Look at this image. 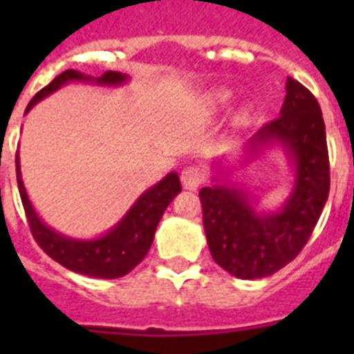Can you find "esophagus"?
<instances>
[{
	"label": "esophagus",
	"mask_w": 354,
	"mask_h": 354,
	"mask_svg": "<svg viewBox=\"0 0 354 354\" xmlns=\"http://www.w3.org/2000/svg\"><path fill=\"white\" fill-rule=\"evenodd\" d=\"M182 185H184L185 189H189V192H195L201 184H203V170L199 167H187V169L182 170Z\"/></svg>",
	"instance_id": "obj_1"
}]
</instances>
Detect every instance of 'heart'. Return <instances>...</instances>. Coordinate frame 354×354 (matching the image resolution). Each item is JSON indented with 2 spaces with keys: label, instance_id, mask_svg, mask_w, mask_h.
Listing matches in <instances>:
<instances>
[{
  "label": "heart",
  "instance_id": "1",
  "mask_svg": "<svg viewBox=\"0 0 354 354\" xmlns=\"http://www.w3.org/2000/svg\"><path fill=\"white\" fill-rule=\"evenodd\" d=\"M233 98V93L231 91H227V88H220V91H214V93L208 94V106H212V108H216V106H223V104H227V102Z\"/></svg>",
  "mask_w": 354,
  "mask_h": 354
}]
</instances>
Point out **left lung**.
Returning a JSON list of instances; mask_svg holds the SVG:
<instances>
[{"mask_svg": "<svg viewBox=\"0 0 354 354\" xmlns=\"http://www.w3.org/2000/svg\"><path fill=\"white\" fill-rule=\"evenodd\" d=\"M279 147L288 159L292 187L274 210H263L246 192L227 155L212 162V185L199 192L203 225L218 266L237 279L277 273L301 252L330 193L326 129L317 98L296 80H286L281 115L261 127L243 147L241 165Z\"/></svg>", "mask_w": 354, "mask_h": 354, "instance_id": "8db88e82", "label": "left lung"}]
</instances>
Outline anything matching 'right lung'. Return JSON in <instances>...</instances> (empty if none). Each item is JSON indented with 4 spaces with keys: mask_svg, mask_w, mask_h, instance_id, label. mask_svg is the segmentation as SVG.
Instances as JSON below:
<instances>
[{
    "mask_svg": "<svg viewBox=\"0 0 354 354\" xmlns=\"http://www.w3.org/2000/svg\"><path fill=\"white\" fill-rule=\"evenodd\" d=\"M68 83L121 87L124 83H129V75L121 72H106L100 77H93L77 70H66L50 81L47 87L35 94L32 102L28 104L26 113L37 102L57 93L58 88H62ZM17 182H19L20 199H22L28 222H30V230L37 245L66 269H70L73 273L94 277V279H117V277L131 273L149 252L162 212L167 210L178 193L182 192V184L176 172H169L161 182H157L142 193L138 199L134 201V205L127 210V214L113 227H109L104 235L93 239H73L53 230L35 212L34 205L28 197L24 182H22L19 153H17Z\"/></svg>",
    "mask_w": 354,
    "mask_h": 354,
    "instance_id": "obj_1",
    "label": "right lung"
}]
</instances>
